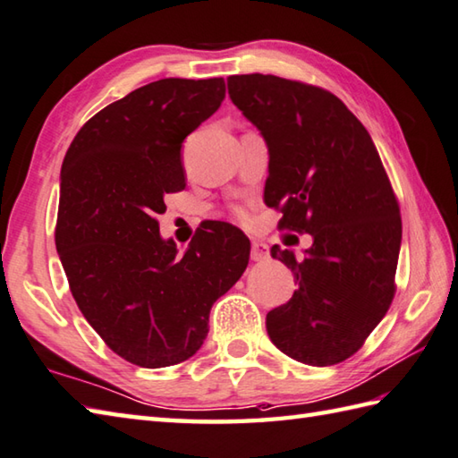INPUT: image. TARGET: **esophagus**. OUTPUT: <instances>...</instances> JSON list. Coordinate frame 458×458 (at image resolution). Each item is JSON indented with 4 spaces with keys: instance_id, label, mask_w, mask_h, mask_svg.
<instances>
[{
    "instance_id": "34e87169",
    "label": "esophagus",
    "mask_w": 458,
    "mask_h": 458,
    "mask_svg": "<svg viewBox=\"0 0 458 458\" xmlns=\"http://www.w3.org/2000/svg\"><path fill=\"white\" fill-rule=\"evenodd\" d=\"M250 256H252L254 262H264L270 256V248L264 242H252V254Z\"/></svg>"
}]
</instances>
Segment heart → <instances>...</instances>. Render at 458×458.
I'll return each instance as SVG.
<instances>
[{
	"label": "heart",
	"instance_id": "b5f03b06",
	"mask_svg": "<svg viewBox=\"0 0 458 458\" xmlns=\"http://www.w3.org/2000/svg\"><path fill=\"white\" fill-rule=\"evenodd\" d=\"M236 214H238L240 218H246V212L244 210H236Z\"/></svg>",
	"mask_w": 458,
	"mask_h": 458
}]
</instances>
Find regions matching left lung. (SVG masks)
I'll return each instance as SVG.
<instances>
[{
    "mask_svg": "<svg viewBox=\"0 0 458 458\" xmlns=\"http://www.w3.org/2000/svg\"><path fill=\"white\" fill-rule=\"evenodd\" d=\"M228 95L266 139L267 206L282 210V228L313 238L303 258L272 246L298 290L267 313V335L300 363H342L395 293L401 216L379 152L360 119L319 87L232 75Z\"/></svg>",
    "mask_w": 458,
    "mask_h": 458,
    "instance_id": "1",
    "label": "left lung"
}]
</instances>
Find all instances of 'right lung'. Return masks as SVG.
Instances as JSON below:
<instances>
[{
    "label": "right lung",
    "mask_w": 458,
    "mask_h": 458,
    "mask_svg": "<svg viewBox=\"0 0 458 458\" xmlns=\"http://www.w3.org/2000/svg\"><path fill=\"white\" fill-rule=\"evenodd\" d=\"M224 79H160L105 106L61 166L55 246L77 306L103 342L147 369L186 361L212 303L244 274L250 240L232 224L182 256L158 232L165 196L186 186L181 148L218 111Z\"/></svg>",
    "instance_id": "add662e5"
}]
</instances>
